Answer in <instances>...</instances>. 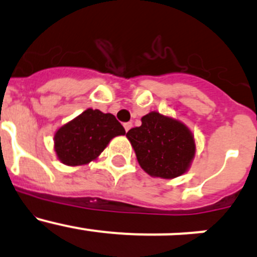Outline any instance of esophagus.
<instances>
[{
	"label": "esophagus",
	"mask_w": 257,
	"mask_h": 257,
	"mask_svg": "<svg viewBox=\"0 0 257 257\" xmlns=\"http://www.w3.org/2000/svg\"><path fill=\"white\" fill-rule=\"evenodd\" d=\"M132 126H133V123H132V121H126V123H124V129H125V132H128Z\"/></svg>",
	"instance_id": "34e87169"
}]
</instances>
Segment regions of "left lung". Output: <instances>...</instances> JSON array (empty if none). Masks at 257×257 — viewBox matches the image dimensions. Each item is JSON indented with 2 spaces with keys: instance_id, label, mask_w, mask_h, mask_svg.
<instances>
[{
  "instance_id": "obj_1",
  "label": "left lung",
  "mask_w": 257,
  "mask_h": 257,
  "mask_svg": "<svg viewBox=\"0 0 257 257\" xmlns=\"http://www.w3.org/2000/svg\"><path fill=\"white\" fill-rule=\"evenodd\" d=\"M139 165L152 177L164 179L184 174L195 154V143L180 121L152 112L142 118V125L126 133Z\"/></svg>"
}]
</instances>
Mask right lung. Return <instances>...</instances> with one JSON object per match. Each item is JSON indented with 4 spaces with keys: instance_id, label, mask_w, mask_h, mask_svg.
I'll use <instances>...</instances> for the list:
<instances>
[{
    "instance_id": "1",
    "label": "right lung",
    "mask_w": 257,
    "mask_h": 257,
    "mask_svg": "<svg viewBox=\"0 0 257 257\" xmlns=\"http://www.w3.org/2000/svg\"><path fill=\"white\" fill-rule=\"evenodd\" d=\"M124 134L123 125L113 114L87 109L57 131L54 150L63 164L83 165L94 160L110 139Z\"/></svg>"
}]
</instances>
